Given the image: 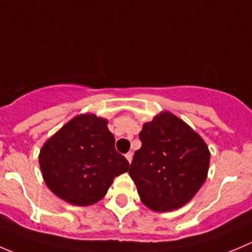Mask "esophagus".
Returning a JSON list of instances; mask_svg holds the SVG:
<instances>
[{
	"mask_svg": "<svg viewBox=\"0 0 252 252\" xmlns=\"http://www.w3.org/2000/svg\"><path fill=\"white\" fill-rule=\"evenodd\" d=\"M126 160L129 161V163L131 162V160H133V153H128V154H126Z\"/></svg>",
	"mask_w": 252,
	"mask_h": 252,
	"instance_id": "1",
	"label": "esophagus"
}]
</instances>
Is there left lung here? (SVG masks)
Returning <instances> with one entry per match:
<instances>
[{"label": "left lung", "mask_w": 252, "mask_h": 252, "mask_svg": "<svg viewBox=\"0 0 252 252\" xmlns=\"http://www.w3.org/2000/svg\"><path fill=\"white\" fill-rule=\"evenodd\" d=\"M129 175L141 202L156 212L185 206L207 178L209 150L203 139L171 113H161L139 133Z\"/></svg>", "instance_id": "left-lung-1"}]
</instances>
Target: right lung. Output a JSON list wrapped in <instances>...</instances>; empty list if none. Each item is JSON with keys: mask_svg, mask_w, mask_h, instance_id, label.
I'll use <instances>...</instances> for the list:
<instances>
[{"mask_svg": "<svg viewBox=\"0 0 252 252\" xmlns=\"http://www.w3.org/2000/svg\"><path fill=\"white\" fill-rule=\"evenodd\" d=\"M114 143L106 119L94 114L75 117L41 148L39 163L46 186L76 206L101 201L114 177L129 170Z\"/></svg>", "mask_w": 252, "mask_h": 252, "instance_id": "right-lung-1", "label": "right lung"}]
</instances>
